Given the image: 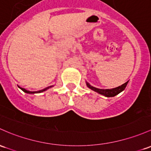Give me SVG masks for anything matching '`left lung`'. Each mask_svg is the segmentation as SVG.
<instances>
[{
  "instance_id": "8db88e82",
  "label": "left lung",
  "mask_w": 151,
  "mask_h": 151,
  "mask_svg": "<svg viewBox=\"0 0 151 151\" xmlns=\"http://www.w3.org/2000/svg\"><path fill=\"white\" fill-rule=\"evenodd\" d=\"M127 83H128V82H126L125 83L122 84L121 86H119V87H115V88L103 89H99V88H97V87H94L93 86L90 85L89 83H88L87 82H86V84H87V86L89 89H91L92 90L94 91V92H97L98 94H102V95L105 96V97H115V96L117 95V94L120 93V92H122V91L125 89Z\"/></svg>"
}]
</instances>
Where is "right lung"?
I'll use <instances>...</instances> for the list:
<instances>
[{"mask_svg": "<svg viewBox=\"0 0 151 151\" xmlns=\"http://www.w3.org/2000/svg\"><path fill=\"white\" fill-rule=\"evenodd\" d=\"M19 87V88H20L21 89V90L23 91V92H26V93H28V94H36V93H41V92H45V91L47 90V89H49V88H51V87H54V85L52 86H49V87H46V88H44V89H41V90H39V91H29V90H27V89H24V88H22V87H19V86H18Z\"/></svg>", "mask_w": 151, "mask_h": 151, "instance_id": "obj_1", "label": "right lung"}]
</instances>
